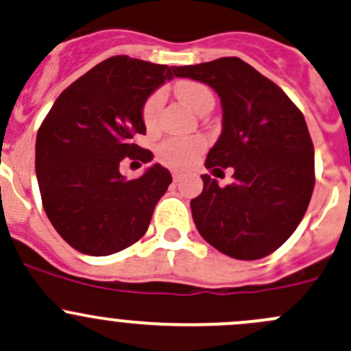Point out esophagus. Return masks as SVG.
Returning <instances> with one entry per match:
<instances>
[{
    "label": "esophagus",
    "mask_w": 351,
    "mask_h": 351,
    "mask_svg": "<svg viewBox=\"0 0 351 351\" xmlns=\"http://www.w3.org/2000/svg\"><path fill=\"white\" fill-rule=\"evenodd\" d=\"M182 180H183L182 173H173V182L178 183V182H182Z\"/></svg>",
    "instance_id": "34e87169"
}]
</instances>
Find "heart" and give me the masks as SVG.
Returning <instances> with one entry per match:
<instances>
[{"label": "heart", "instance_id": "1", "mask_svg": "<svg viewBox=\"0 0 351 351\" xmlns=\"http://www.w3.org/2000/svg\"><path fill=\"white\" fill-rule=\"evenodd\" d=\"M176 95H178L180 101L183 105H186L195 113L207 101L214 100L210 90L202 83H197V81H182V83H178L176 84ZM161 105V91H156L147 98L143 107V119L147 125H153L156 122ZM202 147H204V143L198 139H168L159 146V154H161L162 161L168 162V165L183 168V166H189L193 161V158Z\"/></svg>", "mask_w": 351, "mask_h": 351}]
</instances>
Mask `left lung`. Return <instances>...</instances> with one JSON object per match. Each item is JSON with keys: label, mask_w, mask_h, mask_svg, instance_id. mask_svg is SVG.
<instances>
[{"label": "left lung", "mask_w": 351, "mask_h": 351, "mask_svg": "<svg viewBox=\"0 0 351 351\" xmlns=\"http://www.w3.org/2000/svg\"><path fill=\"white\" fill-rule=\"evenodd\" d=\"M175 76L208 84L221 98L222 132L205 168H234L221 189L202 175L190 202L208 244L236 260H260L292 236L314 190V147L300 110L274 81L239 58L175 66Z\"/></svg>", "instance_id": "8db88e82"}]
</instances>
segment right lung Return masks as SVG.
I'll list each match as a JSON object with an SVG mask.
<instances>
[{"instance_id": "1", "label": "right lung", "mask_w": 351, "mask_h": 351, "mask_svg": "<svg viewBox=\"0 0 351 351\" xmlns=\"http://www.w3.org/2000/svg\"><path fill=\"white\" fill-rule=\"evenodd\" d=\"M173 77L175 67L115 56L67 86L42 122L35 143L42 204L56 231L80 253L107 256L147 231L171 175L156 162L127 180L120 162L153 159L132 137L146 134L147 98Z\"/></svg>"}]
</instances>
